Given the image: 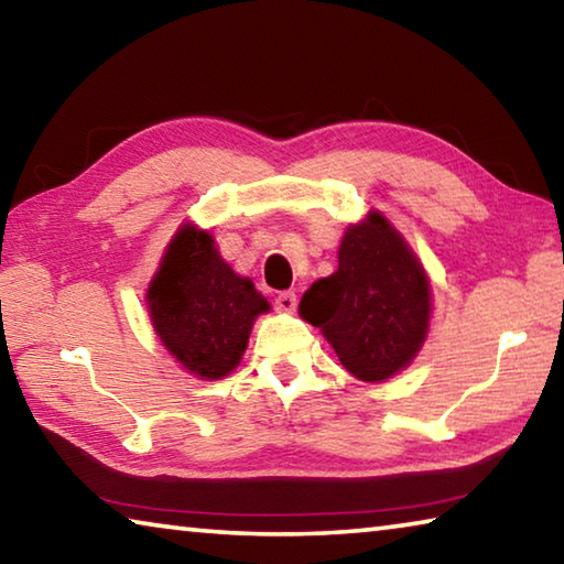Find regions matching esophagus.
Here are the masks:
<instances>
[{
    "label": "esophagus",
    "mask_w": 564,
    "mask_h": 564,
    "mask_svg": "<svg viewBox=\"0 0 564 564\" xmlns=\"http://www.w3.org/2000/svg\"><path fill=\"white\" fill-rule=\"evenodd\" d=\"M295 293L293 291H283L275 295V308H279L281 313H293L295 311Z\"/></svg>",
    "instance_id": "1"
}]
</instances>
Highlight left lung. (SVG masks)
<instances>
[{
    "mask_svg": "<svg viewBox=\"0 0 564 564\" xmlns=\"http://www.w3.org/2000/svg\"><path fill=\"white\" fill-rule=\"evenodd\" d=\"M431 281L413 248L380 212L350 224L338 271L303 293L299 313L321 328L348 373L383 383L405 370L431 328Z\"/></svg>",
    "mask_w": 564,
    "mask_h": 564,
    "instance_id": "8db88e82",
    "label": "left lung"
}]
</instances>
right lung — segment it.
<instances>
[{
    "mask_svg": "<svg viewBox=\"0 0 564 564\" xmlns=\"http://www.w3.org/2000/svg\"><path fill=\"white\" fill-rule=\"evenodd\" d=\"M147 308L161 346L181 368L221 380L241 362L253 323L271 303L221 259L212 234L181 224L149 283Z\"/></svg>",
    "mask_w": 564,
    "mask_h": 564,
    "instance_id": "add662e5",
    "label": "right lung"
}]
</instances>
